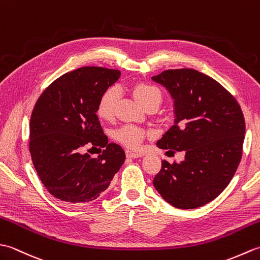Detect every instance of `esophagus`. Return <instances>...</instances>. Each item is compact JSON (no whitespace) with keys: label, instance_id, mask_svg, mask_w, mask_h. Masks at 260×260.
<instances>
[{"label":"esophagus","instance_id":"34e87169","mask_svg":"<svg viewBox=\"0 0 260 260\" xmlns=\"http://www.w3.org/2000/svg\"><path fill=\"white\" fill-rule=\"evenodd\" d=\"M126 156L129 157V158H137V157H142L143 154L142 153H137V152L126 151Z\"/></svg>","mask_w":260,"mask_h":260}]
</instances>
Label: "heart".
<instances>
[{"instance_id":"b5f03b06","label":"heart","mask_w":260,"mask_h":260,"mask_svg":"<svg viewBox=\"0 0 260 260\" xmlns=\"http://www.w3.org/2000/svg\"><path fill=\"white\" fill-rule=\"evenodd\" d=\"M133 96L143 107L146 108L152 104L161 103V92L145 82H137L134 85ZM120 97L118 87L112 86L105 90L97 104V115L103 119H110L115 114L116 105ZM116 140L128 148H139L146 137V131L134 125H126L116 132Z\"/></svg>"}]
</instances>
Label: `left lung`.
<instances>
[{
	"label": "left lung",
	"instance_id": "obj_1",
	"mask_svg": "<svg viewBox=\"0 0 260 260\" xmlns=\"http://www.w3.org/2000/svg\"><path fill=\"white\" fill-rule=\"evenodd\" d=\"M152 79L174 99V125L157 141L159 148L184 151L181 163L162 161L154 187L171 206L196 209L214 200L237 171L246 124L238 102L200 71L169 69Z\"/></svg>",
	"mask_w": 260,
	"mask_h": 260
}]
</instances>
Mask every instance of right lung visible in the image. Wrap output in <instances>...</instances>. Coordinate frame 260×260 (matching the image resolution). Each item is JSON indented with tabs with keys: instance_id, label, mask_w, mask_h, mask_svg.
Returning <instances> with one entry per match:
<instances>
[{
	"instance_id": "add662e5",
	"label": "right lung",
	"mask_w": 260,
	"mask_h": 260,
	"mask_svg": "<svg viewBox=\"0 0 260 260\" xmlns=\"http://www.w3.org/2000/svg\"><path fill=\"white\" fill-rule=\"evenodd\" d=\"M119 76V70L81 67L59 77L38 98L30 119V154L43 185L59 200H95L125 161L124 150L108 143L96 114L102 93ZM87 146L104 150L91 158L83 154Z\"/></svg>"
}]
</instances>
